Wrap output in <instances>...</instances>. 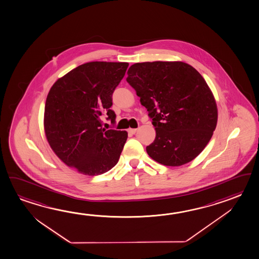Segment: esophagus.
I'll return each mask as SVG.
<instances>
[{
  "label": "esophagus",
  "instance_id": "1",
  "mask_svg": "<svg viewBox=\"0 0 259 259\" xmlns=\"http://www.w3.org/2000/svg\"><path fill=\"white\" fill-rule=\"evenodd\" d=\"M136 132H137V128H128L127 130V132L131 133V134H135Z\"/></svg>",
  "mask_w": 259,
  "mask_h": 259
}]
</instances>
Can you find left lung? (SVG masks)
I'll return each instance as SVG.
<instances>
[{"label":"left lung","mask_w":259,"mask_h":259,"mask_svg":"<svg viewBox=\"0 0 259 259\" xmlns=\"http://www.w3.org/2000/svg\"><path fill=\"white\" fill-rule=\"evenodd\" d=\"M127 81L155 127L146 147L150 157L167 166L192 161L212 137L218 119L212 93L200 73L182 61L135 63Z\"/></svg>","instance_id":"left-lung-1"}]
</instances>
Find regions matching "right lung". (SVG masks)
Listing matches in <instances>:
<instances>
[{"label":"right lung","mask_w":259,"mask_h":259,"mask_svg":"<svg viewBox=\"0 0 259 259\" xmlns=\"http://www.w3.org/2000/svg\"><path fill=\"white\" fill-rule=\"evenodd\" d=\"M127 62L92 61L60 78L47 97L44 127L53 152L68 166L85 176L114 167L127 132L106 130L101 116L116 123L112 95L125 75Z\"/></svg>","instance_id":"1"}]
</instances>
